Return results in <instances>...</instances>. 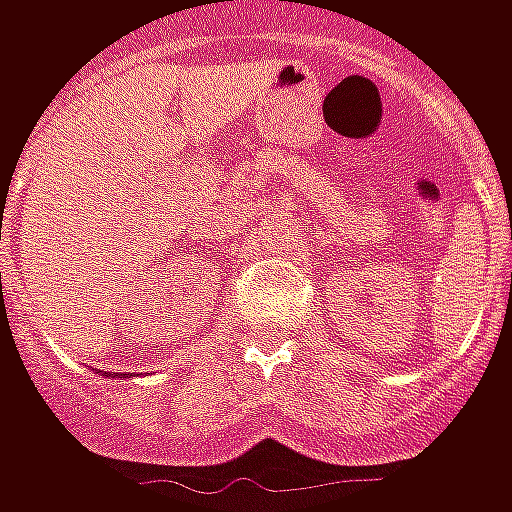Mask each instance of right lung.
<instances>
[{"label":"right lung","instance_id":"obj_1","mask_svg":"<svg viewBox=\"0 0 512 512\" xmlns=\"http://www.w3.org/2000/svg\"><path fill=\"white\" fill-rule=\"evenodd\" d=\"M120 378H126V373H120ZM128 378H131V376H128Z\"/></svg>","mask_w":512,"mask_h":512}]
</instances>
